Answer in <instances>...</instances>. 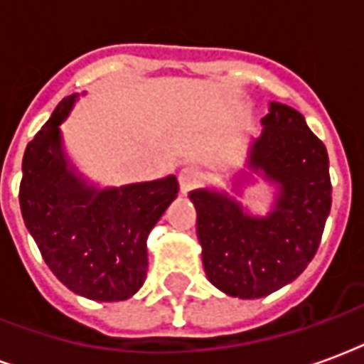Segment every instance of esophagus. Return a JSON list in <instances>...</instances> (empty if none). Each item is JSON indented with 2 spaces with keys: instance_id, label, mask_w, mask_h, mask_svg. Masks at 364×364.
<instances>
[{
  "instance_id": "1",
  "label": "esophagus",
  "mask_w": 364,
  "mask_h": 364,
  "mask_svg": "<svg viewBox=\"0 0 364 364\" xmlns=\"http://www.w3.org/2000/svg\"><path fill=\"white\" fill-rule=\"evenodd\" d=\"M200 169L197 167H183L181 173H179V185H181L183 193H187L189 189H193L197 181L200 179Z\"/></svg>"
}]
</instances>
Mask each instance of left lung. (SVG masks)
I'll return each mask as SVG.
<instances>
[{"label": "left lung", "instance_id": "1", "mask_svg": "<svg viewBox=\"0 0 364 364\" xmlns=\"http://www.w3.org/2000/svg\"><path fill=\"white\" fill-rule=\"evenodd\" d=\"M247 167L279 185L274 208L252 216L226 193L191 191L203 265L216 289L237 298L267 296L302 273L318 252L331 208L326 146L289 105L271 103Z\"/></svg>", "mask_w": 364, "mask_h": 364}]
</instances>
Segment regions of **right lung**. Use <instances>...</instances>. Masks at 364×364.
<instances>
[{"instance_id": "right-lung-1", "label": "right lung", "mask_w": 364, "mask_h": 364, "mask_svg": "<svg viewBox=\"0 0 364 364\" xmlns=\"http://www.w3.org/2000/svg\"><path fill=\"white\" fill-rule=\"evenodd\" d=\"M75 97L62 99L27 144L21 213L60 282L90 300H127L146 281V240L177 197L179 183L175 175L117 189L83 181L68 161L60 132Z\"/></svg>"}]
</instances>
